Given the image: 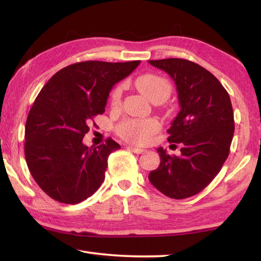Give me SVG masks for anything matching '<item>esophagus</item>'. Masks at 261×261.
Returning <instances> with one entry per match:
<instances>
[{"label":"esophagus","mask_w":261,"mask_h":261,"mask_svg":"<svg viewBox=\"0 0 261 261\" xmlns=\"http://www.w3.org/2000/svg\"><path fill=\"white\" fill-rule=\"evenodd\" d=\"M127 150H130V151L135 152V153H138V154L143 153V152L146 151L145 149H141V148H138V147H132V146H129V147H127Z\"/></svg>","instance_id":"34e87169"}]
</instances>
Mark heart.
Wrapping results in <instances>:
<instances>
[{"mask_svg":"<svg viewBox=\"0 0 261 261\" xmlns=\"http://www.w3.org/2000/svg\"><path fill=\"white\" fill-rule=\"evenodd\" d=\"M136 86L151 102L162 99L166 101L171 93L170 83L156 74H145L136 81ZM122 88L119 86L111 94V105L118 107L121 101ZM159 130L156 120H129L119 127L120 136L126 141L134 143H146L153 134Z\"/></svg>","mask_w":261,"mask_h":261,"instance_id":"heart-1","label":"heart"}]
</instances>
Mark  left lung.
Returning <instances> with one entry per match:
<instances>
[{
  "label": "left lung",
  "mask_w": 261,
  "mask_h": 261,
  "mask_svg": "<svg viewBox=\"0 0 261 261\" xmlns=\"http://www.w3.org/2000/svg\"><path fill=\"white\" fill-rule=\"evenodd\" d=\"M175 82L179 112L171 122L168 141L180 143V156L159 147L160 165L149 180L164 195L191 197L219 174L229 156L234 132L228 92L216 77L195 63L180 58L149 60Z\"/></svg>",
  "instance_id": "left-lung-1"
}]
</instances>
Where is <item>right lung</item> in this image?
<instances>
[{
  "label": "right lung",
  "mask_w": 261,
  "mask_h": 261,
  "mask_svg": "<svg viewBox=\"0 0 261 261\" xmlns=\"http://www.w3.org/2000/svg\"><path fill=\"white\" fill-rule=\"evenodd\" d=\"M140 60H88L57 71L38 94L25 123L24 156L39 187L55 201L77 204L95 193L105 178L108 158L120 149L112 139L87 147L83 138L103 114L113 86Z\"/></svg>",
  "instance_id": "right-lung-1"
}]
</instances>
